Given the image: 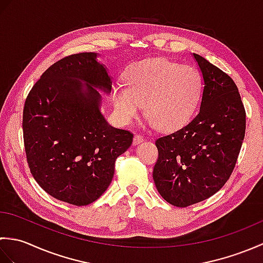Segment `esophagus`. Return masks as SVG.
Instances as JSON below:
<instances>
[{"label":"esophagus","instance_id":"34e87169","mask_svg":"<svg viewBox=\"0 0 263 263\" xmlns=\"http://www.w3.org/2000/svg\"><path fill=\"white\" fill-rule=\"evenodd\" d=\"M142 141H143V137L140 136V135H138V133H136L135 138H133V144H139Z\"/></svg>","mask_w":263,"mask_h":263}]
</instances>
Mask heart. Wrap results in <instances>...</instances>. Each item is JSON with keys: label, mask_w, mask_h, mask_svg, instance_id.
<instances>
[{"label": "heart", "mask_w": 263, "mask_h": 263, "mask_svg": "<svg viewBox=\"0 0 263 263\" xmlns=\"http://www.w3.org/2000/svg\"><path fill=\"white\" fill-rule=\"evenodd\" d=\"M203 81L193 65L154 58L133 63L124 83L111 87L115 113L124 124L136 120L143 104L150 126L171 131L191 119L202 95Z\"/></svg>", "instance_id": "b5f03b06"}]
</instances>
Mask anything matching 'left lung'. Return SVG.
<instances>
[{
  "instance_id": "1",
  "label": "left lung",
  "mask_w": 263,
  "mask_h": 263,
  "mask_svg": "<svg viewBox=\"0 0 263 263\" xmlns=\"http://www.w3.org/2000/svg\"><path fill=\"white\" fill-rule=\"evenodd\" d=\"M203 77L200 110L177 131L158 138L153 177L159 194L175 206L198 203L225 185L245 136L238 89L224 71L193 53Z\"/></svg>"
}]
</instances>
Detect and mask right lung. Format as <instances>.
<instances>
[{
    "label": "right lung",
    "mask_w": 263,
    "mask_h": 263,
    "mask_svg": "<svg viewBox=\"0 0 263 263\" xmlns=\"http://www.w3.org/2000/svg\"><path fill=\"white\" fill-rule=\"evenodd\" d=\"M96 58L73 54L49 66L28 93L22 116L31 175L53 198L74 205L91 203L107 190L116 158L133 140L100 111L97 89L109 93L111 80Z\"/></svg>",
    "instance_id": "add662e5"
}]
</instances>
